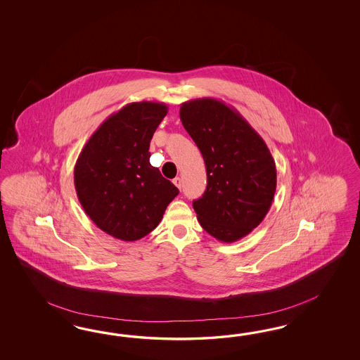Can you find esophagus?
<instances>
[{"mask_svg":"<svg viewBox=\"0 0 360 360\" xmlns=\"http://www.w3.org/2000/svg\"><path fill=\"white\" fill-rule=\"evenodd\" d=\"M173 184H174V185L176 186V187H178L179 190L182 188V179H181L179 176H176V178H174V179H173Z\"/></svg>","mask_w":360,"mask_h":360,"instance_id":"1","label":"esophagus"}]
</instances>
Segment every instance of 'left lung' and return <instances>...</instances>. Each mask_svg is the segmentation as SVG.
I'll return each instance as SVG.
<instances>
[{"instance_id": "1", "label": "left lung", "mask_w": 360, "mask_h": 360, "mask_svg": "<svg viewBox=\"0 0 360 360\" xmlns=\"http://www.w3.org/2000/svg\"><path fill=\"white\" fill-rule=\"evenodd\" d=\"M179 117L203 155L207 188L193 207L202 229L223 243L243 239L272 206L277 172L262 136L218 98L188 100Z\"/></svg>"}]
</instances>
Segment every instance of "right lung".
<instances>
[{
    "label": "right lung",
    "instance_id": "add662e5",
    "mask_svg": "<svg viewBox=\"0 0 360 360\" xmlns=\"http://www.w3.org/2000/svg\"><path fill=\"white\" fill-rule=\"evenodd\" d=\"M167 109L155 101L127 104L98 127L77 157V199L98 229L116 239L136 241L150 233L179 193L149 161L150 140Z\"/></svg>",
    "mask_w": 360,
    "mask_h": 360
}]
</instances>
